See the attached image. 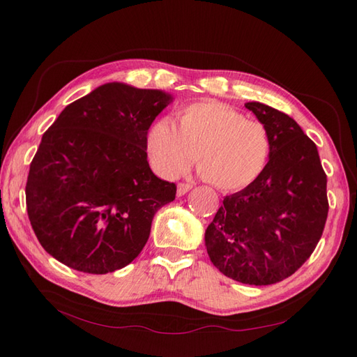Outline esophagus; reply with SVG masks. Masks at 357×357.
Here are the masks:
<instances>
[{
	"label": "esophagus",
	"mask_w": 357,
	"mask_h": 357,
	"mask_svg": "<svg viewBox=\"0 0 357 357\" xmlns=\"http://www.w3.org/2000/svg\"><path fill=\"white\" fill-rule=\"evenodd\" d=\"M190 188H192L190 184L181 183V184H178V187H176V195H178V196H184L188 190H190Z\"/></svg>",
	"instance_id": "34e87169"
}]
</instances>
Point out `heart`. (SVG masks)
I'll use <instances>...</instances> for the list:
<instances>
[{"label":"heart","mask_w":357,"mask_h":357,"mask_svg":"<svg viewBox=\"0 0 357 357\" xmlns=\"http://www.w3.org/2000/svg\"><path fill=\"white\" fill-rule=\"evenodd\" d=\"M147 150L155 169L176 178L198 156L201 176L219 190L238 192L255 184L271 153L267 127L216 101L188 105L178 127L161 119L150 128Z\"/></svg>","instance_id":"obj_1"}]
</instances>
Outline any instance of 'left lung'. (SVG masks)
<instances>
[{
	"label": "left lung",
	"mask_w": 357,
	"mask_h": 357,
	"mask_svg": "<svg viewBox=\"0 0 357 357\" xmlns=\"http://www.w3.org/2000/svg\"><path fill=\"white\" fill-rule=\"evenodd\" d=\"M267 127L271 153L255 184L224 198L206 230L210 261L227 278L271 285L291 276L319 242L328 215L316 144L285 113L247 102Z\"/></svg>",
	"instance_id": "1"
}]
</instances>
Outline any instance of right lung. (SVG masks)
Instances as JSON below:
<instances>
[{
    "mask_svg": "<svg viewBox=\"0 0 357 357\" xmlns=\"http://www.w3.org/2000/svg\"><path fill=\"white\" fill-rule=\"evenodd\" d=\"M173 96L107 82L59 113L30 164L26 202L43 248L67 267L105 275L146 245L176 185L147 161V130Z\"/></svg>",
    "mask_w": 357,
    "mask_h": 357,
    "instance_id": "obj_1",
    "label": "right lung"
}]
</instances>
